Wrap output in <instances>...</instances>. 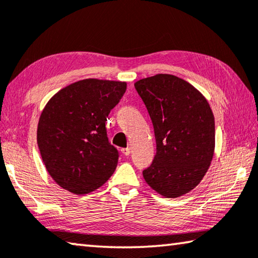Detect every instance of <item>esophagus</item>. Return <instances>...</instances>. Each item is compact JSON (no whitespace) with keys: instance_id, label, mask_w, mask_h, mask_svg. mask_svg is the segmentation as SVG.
Listing matches in <instances>:
<instances>
[{"instance_id":"1","label":"esophagus","mask_w":258,"mask_h":258,"mask_svg":"<svg viewBox=\"0 0 258 258\" xmlns=\"http://www.w3.org/2000/svg\"><path fill=\"white\" fill-rule=\"evenodd\" d=\"M121 152H123V155L125 156H130L131 152H132V149H131V148H125V149H121Z\"/></svg>"}]
</instances>
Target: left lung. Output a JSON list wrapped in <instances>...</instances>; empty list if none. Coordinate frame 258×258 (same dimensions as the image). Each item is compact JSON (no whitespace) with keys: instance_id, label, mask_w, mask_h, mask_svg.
Segmentation results:
<instances>
[{"instance_id":"left-lung-1","label":"left lung","mask_w":258,"mask_h":258,"mask_svg":"<svg viewBox=\"0 0 258 258\" xmlns=\"http://www.w3.org/2000/svg\"><path fill=\"white\" fill-rule=\"evenodd\" d=\"M154 125L157 152L143 177L166 198L195 189L215 149V120L206 98L190 83L158 74L134 84Z\"/></svg>"}]
</instances>
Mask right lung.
<instances>
[{
  "mask_svg": "<svg viewBox=\"0 0 258 258\" xmlns=\"http://www.w3.org/2000/svg\"><path fill=\"white\" fill-rule=\"evenodd\" d=\"M125 91V82L87 78L61 89L43 109L38 149L62 189L90 194L115 172L118 151L108 141L106 120Z\"/></svg>",
  "mask_w": 258,
  "mask_h": 258,
  "instance_id": "right-lung-1",
  "label": "right lung"
}]
</instances>
